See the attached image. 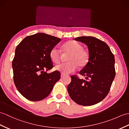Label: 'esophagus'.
<instances>
[{
	"label": "esophagus",
	"mask_w": 129,
	"mask_h": 129,
	"mask_svg": "<svg viewBox=\"0 0 129 129\" xmlns=\"http://www.w3.org/2000/svg\"><path fill=\"white\" fill-rule=\"evenodd\" d=\"M64 76H65L64 75H63L62 74H61V76H61V78H62V77H63Z\"/></svg>",
	"instance_id": "34e87169"
}]
</instances>
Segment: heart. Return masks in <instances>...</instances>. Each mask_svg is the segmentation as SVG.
Listing matches in <instances>:
<instances>
[{
	"instance_id": "b5f03b06",
	"label": "heart",
	"mask_w": 129,
	"mask_h": 129,
	"mask_svg": "<svg viewBox=\"0 0 129 129\" xmlns=\"http://www.w3.org/2000/svg\"><path fill=\"white\" fill-rule=\"evenodd\" d=\"M62 51L65 54H69L67 57L68 61L56 65L55 69L62 74L73 73L77 69L78 65L80 68H83L89 62L88 52L83 49L81 45L77 42L70 41L66 42L62 47ZM49 56L52 61L57 64L61 59V51L57 47H54L50 50Z\"/></svg>"
}]
</instances>
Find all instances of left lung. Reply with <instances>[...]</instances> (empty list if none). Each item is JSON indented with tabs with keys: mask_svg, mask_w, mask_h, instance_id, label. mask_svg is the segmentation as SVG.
I'll use <instances>...</instances> for the list:
<instances>
[{
	"mask_svg": "<svg viewBox=\"0 0 129 129\" xmlns=\"http://www.w3.org/2000/svg\"><path fill=\"white\" fill-rule=\"evenodd\" d=\"M75 40L87 45L89 60L79 72L86 80L72 75L68 91L77 104L92 106L100 102L108 94L115 76L114 56L109 46L97 38L82 36Z\"/></svg>",
	"mask_w": 129,
	"mask_h": 129,
	"instance_id": "left-lung-1",
	"label": "left lung"
}]
</instances>
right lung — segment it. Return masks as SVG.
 Instances as JSON below:
<instances>
[{"mask_svg": "<svg viewBox=\"0 0 129 129\" xmlns=\"http://www.w3.org/2000/svg\"><path fill=\"white\" fill-rule=\"evenodd\" d=\"M60 39L44 33L28 36L17 45L12 62L14 81L17 90L31 101H40L48 95L60 79L53 68L49 53Z\"/></svg>", "mask_w": 129, "mask_h": 129, "instance_id": "1", "label": "right lung"}]
</instances>
